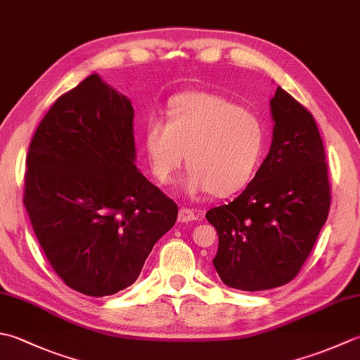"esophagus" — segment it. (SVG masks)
<instances>
[{
	"instance_id": "1",
	"label": "esophagus",
	"mask_w": 360,
	"mask_h": 360,
	"mask_svg": "<svg viewBox=\"0 0 360 360\" xmlns=\"http://www.w3.org/2000/svg\"><path fill=\"white\" fill-rule=\"evenodd\" d=\"M178 220H179L181 223H188V221H193V220H196V214L193 212L192 209H188V207H181V209H179Z\"/></svg>"
}]
</instances>
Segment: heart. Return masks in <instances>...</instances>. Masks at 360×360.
<instances>
[{"instance_id":"heart-1","label":"heart","mask_w":360,"mask_h":360,"mask_svg":"<svg viewBox=\"0 0 360 360\" xmlns=\"http://www.w3.org/2000/svg\"><path fill=\"white\" fill-rule=\"evenodd\" d=\"M265 140V126L256 114L207 91L174 96L167 122L151 120L145 134L151 172L160 184H170L187 154L184 192L193 196L209 190L218 198L248 184Z\"/></svg>"}]
</instances>
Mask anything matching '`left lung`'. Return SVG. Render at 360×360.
Segmentation results:
<instances>
[{
	"label": "left lung",
	"mask_w": 360,
	"mask_h": 360,
	"mask_svg": "<svg viewBox=\"0 0 360 360\" xmlns=\"http://www.w3.org/2000/svg\"><path fill=\"white\" fill-rule=\"evenodd\" d=\"M269 156L234 201L207 210L217 229L214 266L226 285L269 290L297 276L330 206L325 146L304 105L278 87Z\"/></svg>",
	"instance_id": "left-lung-1"
}]
</instances>
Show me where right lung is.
Wrapping results in <instances>:
<instances>
[{"label":"right lung","mask_w":360,"mask_h":360,"mask_svg":"<svg viewBox=\"0 0 360 360\" xmlns=\"http://www.w3.org/2000/svg\"><path fill=\"white\" fill-rule=\"evenodd\" d=\"M131 101L90 75L49 108L26 156L23 204L58 276L89 297L136 283L178 206L134 159Z\"/></svg>","instance_id":"add662e5"}]
</instances>
